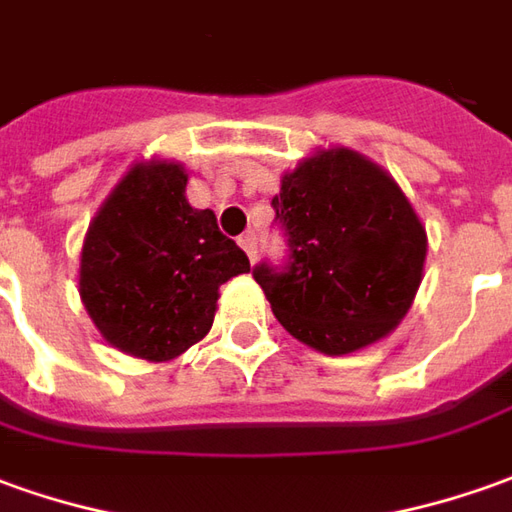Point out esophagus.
Here are the masks:
<instances>
[{"label": "esophagus", "instance_id": "1", "mask_svg": "<svg viewBox=\"0 0 512 512\" xmlns=\"http://www.w3.org/2000/svg\"><path fill=\"white\" fill-rule=\"evenodd\" d=\"M239 248L248 253L250 262H256V253H259V242H256V234H253V231H245V234L239 236Z\"/></svg>", "mask_w": 512, "mask_h": 512}]
</instances>
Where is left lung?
Segmentation results:
<instances>
[{"instance_id":"8db88e82","label":"left lung","mask_w":512,"mask_h":512,"mask_svg":"<svg viewBox=\"0 0 512 512\" xmlns=\"http://www.w3.org/2000/svg\"><path fill=\"white\" fill-rule=\"evenodd\" d=\"M273 211L287 256L253 278L292 337L340 357L396 329L421 284L426 231L384 169L345 147L317 153L284 175Z\"/></svg>"}]
</instances>
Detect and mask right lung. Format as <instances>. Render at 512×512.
Returning <instances> with one entry per match:
<instances>
[{
	"instance_id": "add662e5",
	"label": "right lung",
	"mask_w": 512,
	"mask_h": 512,
	"mask_svg": "<svg viewBox=\"0 0 512 512\" xmlns=\"http://www.w3.org/2000/svg\"><path fill=\"white\" fill-rule=\"evenodd\" d=\"M250 262L214 211L192 209L178 164H139L105 200L80 256V298L130 357H181L211 329L217 290Z\"/></svg>"
}]
</instances>
